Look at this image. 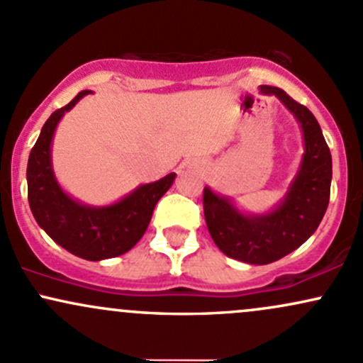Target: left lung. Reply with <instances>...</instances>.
Masks as SVG:
<instances>
[{
  "instance_id": "left-lung-1",
  "label": "left lung",
  "mask_w": 363,
  "mask_h": 363,
  "mask_svg": "<svg viewBox=\"0 0 363 363\" xmlns=\"http://www.w3.org/2000/svg\"><path fill=\"white\" fill-rule=\"evenodd\" d=\"M276 94L300 123L305 153L300 169L281 203L265 213H245L233 200L205 186L203 210L208 233L222 253L252 265H267L286 257L312 236L329 205L333 158L317 118L306 106L274 86H260Z\"/></svg>"
}]
</instances>
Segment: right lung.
Masks as SVG:
<instances>
[{"instance_id":"1","label":"right lung","mask_w":363,"mask_h":363,"mask_svg":"<svg viewBox=\"0 0 363 363\" xmlns=\"http://www.w3.org/2000/svg\"><path fill=\"white\" fill-rule=\"evenodd\" d=\"M93 91H81L69 105L51 113L30 150L27 163L29 205L39 227L75 257L99 262L129 252L148 229L158 200L174 184L175 174L138 186L122 200L105 206L74 200L58 184L51 163V141L58 122Z\"/></svg>"}]
</instances>
